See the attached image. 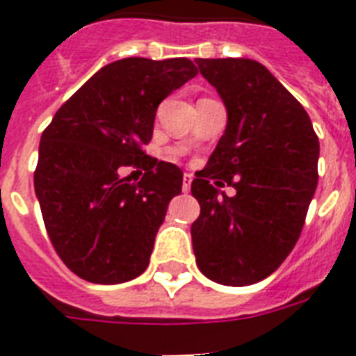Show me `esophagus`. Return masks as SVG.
I'll return each instance as SVG.
<instances>
[{"instance_id":"1","label":"esophagus","mask_w":356,"mask_h":356,"mask_svg":"<svg viewBox=\"0 0 356 356\" xmlns=\"http://www.w3.org/2000/svg\"><path fill=\"white\" fill-rule=\"evenodd\" d=\"M190 186H192V175H190V173H184L183 175V192H188Z\"/></svg>"}]
</instances>
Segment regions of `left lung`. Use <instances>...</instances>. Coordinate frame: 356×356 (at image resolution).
Listing matches in <instances>:
<instances>
[{"mask_svg": "<svg viewBox=\"0 0 356 356\" xmlns=\"http://www.w3.org/2000/svg\"><path fill=\"white\" fill-rule=\"evenodd\" d=\"M195 63L227 107V129L192 181L201 205L192 223L195 262L211 281L248 286L271 275L299 240L318 186L320 140L303 105L260 63Z\"/></svg>", "mask_w": 356, "mask_h": 356, "instance_id": "1", "label": "left lung"}]
</instances>
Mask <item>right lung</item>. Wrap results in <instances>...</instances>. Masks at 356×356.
Returning <instances> with one entry per match:
<instances>
[{"label": "right lung", "instance_id": "right-lung-1", "mask_svg": "<svg viewBox=\"0 0 356 356\" xmlns=\"http://www.w3.org/2000/svg\"><path fill=\"white\" fill-rule=\"evenodd\" d=\"M190 58L129 57L94 74L44 129L35 192L47 236L75 275L118 284L144 273L183 172L145 155L156 108L192 77ZM140 167L131 184L121 172Z\"/></svg>", "mask_w": 356, "mask_h": 356}]
</instances>
